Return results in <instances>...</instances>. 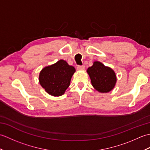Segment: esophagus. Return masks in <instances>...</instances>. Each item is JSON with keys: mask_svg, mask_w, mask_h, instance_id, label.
<instances>
[{"mask_svg": "<svg viewBox=\"0 0 150 150\" xmlns=\"http://www.w3.org/2000/svg\"><path fill=\"white\" fill-rule=\"evenodd\" d=\"M77 68L78 70H84L85 69L84 66H77Z\"/></svg>", "mask_w": 150, "mask_h": 150, "instance_id": "1", "label": "esophagus"}]
</instances>
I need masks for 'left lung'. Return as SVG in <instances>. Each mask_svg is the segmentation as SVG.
Instances as JSON below:
<instances>
[{"mask_svg":"<svg viewBox=\"0 0 150 150\" xmlns=\"http://www.w3.org/2000/svg\"><path fill=\"white\" fill-rule=\"evenodd\" d=\"M87 72L90 77L92 86L101 93L110 91L115 85V73L113 69L101 62H95L93 66L88 68Z\"/></svg>","mask_w":150,"mask_h":150,"instance_id":"1","label":"left lung"}]
</instances>
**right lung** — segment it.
Masks as SVG:
<instances>
[{
    "label": "right lung",
    "instance_id": "obj_1",
    "mask_svg": "<svg viewBox=\"0 0 150 150\" xmlns=\"http://www.w3.org/2000/svg\"><path fill=\"white\" fill-rule=\"evenodd\" d=\"M75 71L74 67L69 66L65 60H60L42 69L39 75L40 84L47 93L53 96H60L69 87Z\"/></svg>",
    "mask_w": 150,
    "mask_h": 150
}]
</instances>
